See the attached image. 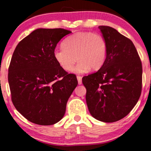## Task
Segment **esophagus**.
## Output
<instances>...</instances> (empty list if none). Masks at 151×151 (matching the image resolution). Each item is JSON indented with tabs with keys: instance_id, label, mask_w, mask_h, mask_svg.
Segmentation results:
<instances>
[{
	"instance_id": "obj_1",
	"label": "esophagus",
	"mask_w": 151,
	"mask_h": 151,
	"mask_svg": "<svg viewBox=\"0 0 151 151\" xmlns=\"http://www.w3.org/2000/svg\"><path fill=\"white\" fill-rule=\"evenodd\" d=\"M77 79H78V84H82V77H81V76H77Z\"/></svg>"
}]
</instances>
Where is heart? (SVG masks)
I'll return each mask as SVG.
<instances>
[{
  "mask_svg": "<svg viewBox=\"0 0 151 151\" xmlns=\"http://www.w3.org/2000/svg\"><path fill=\"white\" fill-rule=\"evenodd\" d=\"M107 45L102 35L90 32H78L63 42V47L55 49L53 58L60 67L75 73H85L100 69L106 60Z\"/></svg>",
  "mask_w": 151,
  "mask_h": 151,
  "instance_id": "1",
  "label": "heart"
}]
</instances>
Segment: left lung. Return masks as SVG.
<instances>
[{
    "label": "left lung",
    "instance_id": "left-lung-1",
    "mask_svg": "<svg viewBox=\"0 0 151 151\" xmlns=\"http://www.w3.org/2000/svg\"><path fill=\"white\" fill-rule=\"evenodd\" d=\"M107 45L106 60L96 73L84 76L86 101L95 119L114 122L131 112L142 91V66L135 45L114 28L99 26Z\"/></svg>",
    "mask_w": 151,
    "mask_h": 151
}]
</instances>
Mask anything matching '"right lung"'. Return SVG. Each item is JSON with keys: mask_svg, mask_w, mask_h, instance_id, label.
Returning a JSON list of instances; mask_svg holds the SVG:
<instances>
[{"mask_svg": "<svg viewBox=\"0 0 151 151\" xmlns=\"http://www.w3.org/2000/svg\"><path fill=\"white\" fill-rule=\"evenodd\" d=\"M71 33L61 28L37 29L14 51L8 73L12 100L31 122L53 125L65 115L78 80L60 67L53 51L59 41Z\"/></svg>", "mask_w": 151, "mask_h": 151, "instance_id": "1", "label": "right lung"}]
</instances>
